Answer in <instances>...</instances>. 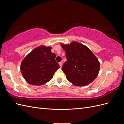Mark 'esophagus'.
Returning <instances> with one entry per match:
<instances>
[{"label":"esophagus","mask_w":124,"mask_h":124,"mask_svg":"<svg viewBox=\"0 0 124 124\" xmlns=\"http://www.w3.org/2000/svg\"><path fill=\"white\" fill-rule=\"evenodd\" d=\"M59 66H60V68H62V62H60L59 63Z\"/></svg>","instance_id":"esophagus-1"}]
</instances>
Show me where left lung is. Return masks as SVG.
<instances>
[{"mask_svg": "<svg viewBox=\"0 0 124 124\" xmlns=\"http://www.w3.org/2000/svg\"><path fill=\"white\" fill-rule=\"evenodd\" d=\"M61 45L66 52L67 61L62 70L67 79L76 86H86L93 82L98 75L100 62L91 50L77 41Z\"/></svg>", "mask_w": 124, "mask_h": 124, "instance_id": "left-lung-1", "label": "left lung"}]
</instances>
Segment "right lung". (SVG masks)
I'll list each match as a JSON object with an SVG mask.
<instances>
[{
	"label": "right lung",
	"instance_id": "obj_1",
	"mask_svg": "<svg viewBox=\"0 0 124 124\" xmlns=\"http://www.w3.org/2000/svg\"><path fill=\"white\" fill-rule=\"evenodd\" d=\"M51 46H40L32 50L22 61L20 69L25 81L30 84L40 86L52 79L59 68L56 55Z\"/></svg>",
	"mask_w": 124,
	"mask_h": 124
}]
</instances>
